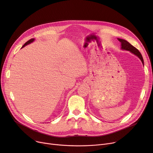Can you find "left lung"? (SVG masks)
<instances>
[{
	"label": "left lung",
	"mask_w": 153,
	"mask_h": 153,
	"mask_svg": "<svg viewBox=\"0 0 153 153\" xmlns=\"http://www.w3.org/2000/svg\"><path fill=\"white\" fill-rule=\"evenodd\" d=\"M118 39L122 43V48L123 50L130 51L132 53H133L135 55L137 56L138 57L141 59L143 64H144V61H143V58L142 57V55H141V54L140 53V52L139 51V50L138 49H136L135 47H134L133 45H131L129 42H128L127 41H126V40L123 39H120V38H118Z\"/></svg>",
	"instance_id": "left-lung-1"
}]
</instances>
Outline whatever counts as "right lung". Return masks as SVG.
I'll return each mask as SVG.
<instances>
[{
	"instance_id": "add662e5",
	"label": "right lung",
	"mask_w": 153,
	"mask_h": 153,
	"mask_svg": "<svg viewBox=\"0 0 153 153\" xmlns=\"http://www.w3.org/2000/svg\"><path fill=\"white\" fill-rule=\"evenodd\" d=\"M34 41V38H31V39H30V40H28V42H27L25 44H24L23 45V46H22V48L23 47H24L25 46H26L27 45H28V44H29V43H31V42H33Z\"/></svg>"
}]
</instances>
